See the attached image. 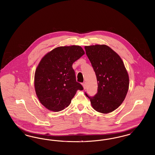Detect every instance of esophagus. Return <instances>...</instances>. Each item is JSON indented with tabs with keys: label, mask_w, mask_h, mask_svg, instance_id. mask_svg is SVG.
I'll return each instance as SVG.
<instances>
[{
	"label": "esophagus",
	"mask_w": 155,
	"mask_h": 155,
	"mask_svg": "<svg viewBox=\"0 0 155 155\" xmlns=\"http://www.w3.org/2000/svg\"><path fill=\"white\" fill-rule=\"evenodd\" d=\"M82 86H83L84 89H85L87 88V84H86V82H84L82 83Z\"/></svg>",
	"instance_id": "obj_1"
}]
</instances>
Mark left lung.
Segmentation results:
<instances>
[{"label":"left lung","instance_id":"8db88e82","mask_svg":"<svg viewBox=\"0 0 155 155\" xmlns=\"http://www.w3.org/2000/svg\"><path fill=\"white\" fill-rule=\"evenodd\" d=\"M86 54L95 73L97 92L90 99L95 110L109 113L116 110L125 99L129 77L124 63L118 54L105 45L85 46Z\"/></svg>","mask_w":155,"mask_h":155}]
</instances>
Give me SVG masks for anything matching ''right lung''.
<instances>
[{
    "instance_id": "right-lung-1",
    "label": "right lung",
    "mask_w": 155,
    "mask_h": 155,
    "mask_svg": "<svg viewBox=\"0 0 155 155\" xmlns=\"http://www.w3.org/2000/svg\"><path fill=\"white\" fill-rule=\"evenodd\" d=\"M85 52L80 46L58 47L47 53L35 73L37 96L49 110L59 111L67 107L77 90H83L77 82L73 64Z\"/></svg>"
}]
</instances>
